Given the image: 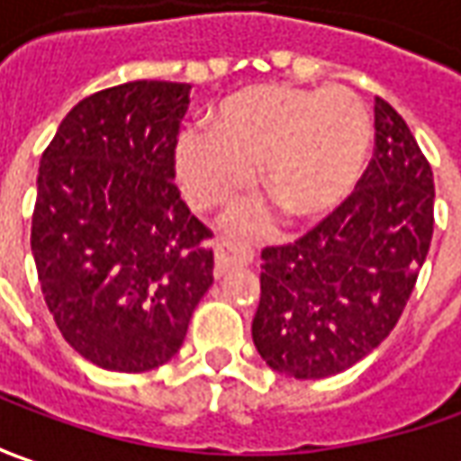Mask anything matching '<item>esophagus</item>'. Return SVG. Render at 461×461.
Returning a JSON list of instances; mask_svg holds the SVG:
<instances>
[{
    "label": "esophagus",
    "instance_id": "1",
    "mask_svg": "<svg viewBox=\"0 0 461 461\" xmlns=\"http://www.w3.org/2000/svg\"><path fill=\"white\" fill-rule=\"evenodd\" d=\"M255 258V252L247 245H240V242H221L216 247V258H214V276L221 278L227 270L231 267H242V265H249Z\"/></svg>",
    "mask_w": 461,
    "mask_h": 461
}]
</instances>
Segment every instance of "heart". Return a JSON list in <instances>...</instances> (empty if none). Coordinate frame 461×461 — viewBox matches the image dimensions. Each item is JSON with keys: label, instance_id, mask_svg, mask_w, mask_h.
<instances>
[{"label": "heart", "instance_id": "b5f03b06", "mask_svg": "<svg viewBox=\"0 0 461 461\" xmlns=\"http://www.w3.org/2000/svg\"><path fill=\"white\" fill-rule=\"evenodd\" d=\"M370 150V120L344 88L306 91L252 86L209 114V135L188 132L176 150L178 181L196 209L230 203L258 163L260 185L298 221L329 214L357 185ZM265 209L237 216L240 230H260Z\"/></svg>", "mask_w": 461, "mask_h": 461}]
</instances>
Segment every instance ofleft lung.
<instances>
[{
	"label": "left lung",
	"mask_w": 461,
	"mask_h": 461,
	"mask_svg": "<svg viewBox=\"0 0 461 461\" xmlns=\"http://www.w3.org/2000/svg\"><path fill=\"white\" fill-rule=\"evenodd\" d=\"M434 234V173L403 117L375 99V155L349 199L294 245L265 247L252 341L295 380L344 373L403 313Z\"/></svg>",
	"instance_id": "1"
}]
</instances>
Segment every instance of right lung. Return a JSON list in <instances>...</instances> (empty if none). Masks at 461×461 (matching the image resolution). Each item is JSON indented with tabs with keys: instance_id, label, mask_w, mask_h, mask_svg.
<instances>
[{
	"instance_id": "add662e5",
	"label": "right lung",
	"mask_w": 461,
	"mask_h": 461,
	"mask_svg": "<svg viewBox=\"0 0 461 461\" xmlns=\"http://www.w3.org/2000/svg\"><path fill=\"white\" fill-rule=\"evenodd\" d=\"M188 84L130 81L78 102L41 158L32 258L63 339L112 373L181 349L214 283L206 230L176 178Z\"/></svg>"
}]
</instances>
